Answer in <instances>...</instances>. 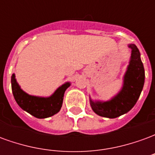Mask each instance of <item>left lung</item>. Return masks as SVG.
<instances>
[{"instance_id": "8db88e82", "label": "left lung", "mask_w": 155, "mask_h": 155, "mask_svg": "<svg viewBox=\"0 0 155 155\" xmlns=\"http://www.w3.org/2000/svg\"><path fill=\"white\" fill-rule=\"evenodd\" d=\"M131 49L130 64L124 76L123 87L118 94L108 101H94L90 103L95 114L102 117L114 119L132 109L140 98L144 84V69L139 49L135 45H129Z\"/></svg>"}]
</instances>
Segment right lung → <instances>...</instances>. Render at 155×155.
<instances>
[{
    "label": "right lung",
    "instance_id": "add662e5",
    "mask_svg": "<svg viewBox=\"0 0 155 155\" xmlns=\"http://www.w3.org/2000/svg\"><path fill=\"white\" fill-rule=\"evenodd\" d=\"M70 85L71 83L66 82L58 88L51 96L39 97L30 95L22 91L15 80V74L12 75V93L16 103L22 110L38 119L51 117L61 110L64 91Z\"/></svg>",
    "mask_w": 155,
    "mask_h": 155
}]
</instances>
